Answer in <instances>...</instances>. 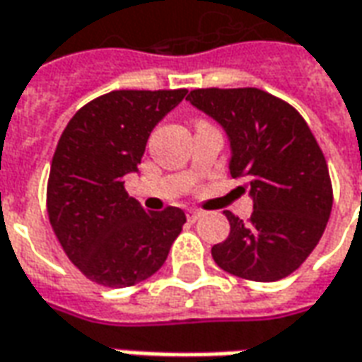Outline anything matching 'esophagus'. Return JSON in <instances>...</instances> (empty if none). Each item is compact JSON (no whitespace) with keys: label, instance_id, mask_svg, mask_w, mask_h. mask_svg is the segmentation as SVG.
Wrapping results in <instances>:
<instances>
[{"label":"esophagus","instance_id":"obj_1","mask_svg":"<svg viewBox=\"0 0 362 362\" xmlns=\"http://www.w3.org/2000/svg\"><path fill=\"white\" fill-rule=\"evenodd\" d=\"M202 214H204L202 210H197V209L187 210V220H189V222H197V220H199V218H201Z\"/></svg>","mask_w":362,"mask_h":362}]
</instances>
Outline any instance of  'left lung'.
Masks as SVG:
<instances>
[{"label": "left lung", "mask_w": 362, "mask_h": 362, "mask_svg": "<svg viewBox=\"0 0 362 362\" xmlns=\"http://www.w3.org/2000/svg\"><path fill=\"white\" fill-rule=\"evenodd\" d=\"M187 101L224 128L230 175L243 177L253 212H232L230 235L212 247L220 269L257 283L288 276L324 234L333 204L327 163L296 109L255 87L194 89Z\"/></svg>", "instance_id": "1"}]
</instances>
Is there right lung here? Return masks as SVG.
Listing matches in <instances>:
<instances>
[{"label": "right lung", "instance_id": "add662e5", "mask_svg": "<svg viewBox=\"0 0 362 362\" xmlns=\"http://www.w3.org/2000/svg\"><path fill=\"white\" fill-rule=\"evenodd\" d=\"M187 89L111 91L81 107L60 136L48 177V218L76 267L93 283L122 288L160 271L187 222L168 206L146 212L124 179L138 173L156 124Z\"/></svg>", "mask_w": 362, "mask_h": 362}]
</instances>
